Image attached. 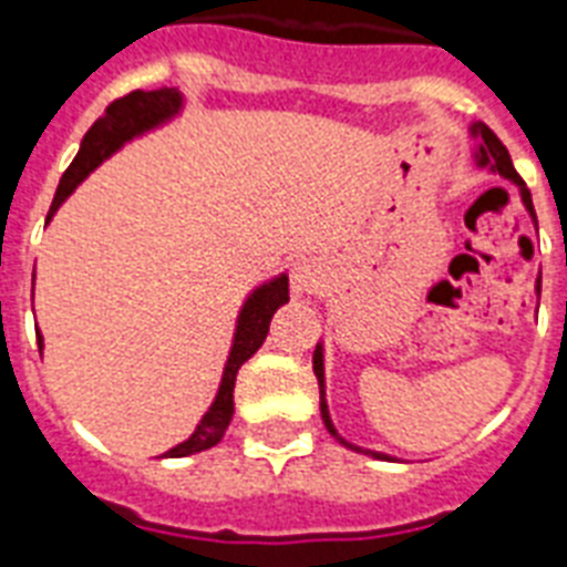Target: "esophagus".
<instances>
[{"label":"esophagus","mask_w":567,"mask_h":567,"mask_svg":"<svg viewBox=\"0 0 567 567\" xmlns=\"http://www.w3.org/2000/svg\"><path fill=\"white\" fill-rule=\"evenodd\" d=\"M326 279L323 265L317 259H299L291 270V291L293 297H308L315 293Z\"/></svg>","instance_id":"34e87169"}]
</instances>
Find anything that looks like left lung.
I'll return each instance as SVG.
<instances>
[{
	"label": "left lung",
	"mask_w": 567,
	"mask_h": 567,
	"mask_svg": "<svg viewBox=\"0 0 567 567\" xmlns=\"http://www.w3.org/2000/svg\"><path fill=\"white\" fill-rule=\"evenodd\" d=\"M468 133H472V140H475V151H472V159H475L477 168H483V172H492V174H501L504 179H509L515 188H518V195H522V204L524 209H527V215L533 218V224H536V209H533V197L530 192H527V186H524V179L518 177V172L513 168V159H509L507 148L501 145V140L495 136V133L486 127V124H472L468 127ZM542 293V274L536 276V297ZM323 343H317L315 349V375H317V384H320V416H323V425L326 431H329L334 440H338L340 445H347V449L358 451V454H370V457L375 460H393L390 454H384V451H370V449H361V445L349 443L347 436L338 434V427H334V422H331V413H329V402H326V363H323Z\"/></svg>",
	"instance_id": "obj_1"
}]
</instances>
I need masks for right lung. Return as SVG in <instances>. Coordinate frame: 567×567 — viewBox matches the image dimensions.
<instances>
[{"mask_svg": "<svg viewBox=\"0 0 567 567\" xmlns=\"http://www.w3.org/2000/svg\"><path fill=\"white\" fill-rule=\"evenodd\" d=\"M183 92L179 90H136L124 99L113 101L107 107V113L92 124L86 136L81 140V148L78 156L72 159L63 177H60L58 195L52 200V209H49V218L45 224L54 218V212L63 206L72 192H75L86 177H90L95 168H99L104 159L122 151L127 142L140 140L145 133L163 127L172 118H177L183 113ZM288 274H279L268 282L256 285L247 297H244L241 308H238L236 317V331H233V347H229L227 363H224V375H220L218 393L212 399V404L206 408V413L200 416L197 427L192 431L188 440H183L179 445H174L172 451H165L163 457H188V454H197V451H206L212 445H218L227 434L229 422H233V413H236V402H233V390H236V375L241 370V363L247 358H252V352L265 343L270 329V320H274L276 308H282L288 302ZM37 347H40V355H43V334L37 331Z\"/></svg>", "mask_w": 567, "mask_h": 567, "instance_id": "obj_1", "label": "right lung"}]
</instances>
